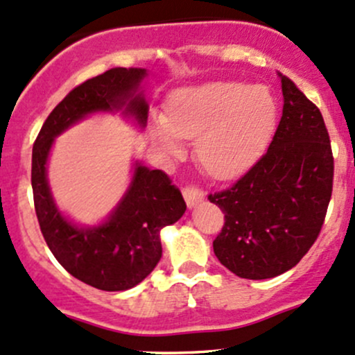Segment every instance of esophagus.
<instances>
[{"label": "esophagus", "mask_w": 355, "mask_h": 355, "mask_svg": "<svg viewBox=\"0 0 355 355\" xmlns=\"http://www.w3.org/2000/svg\"><path fill=\"white\" fill-rule=\"evenodd\" d=\"M182 194H184V200H186V203H188L189 208L196 207V205L201 203L205 198V193L194 184L184 186V188H182Z\"/></svg>", "instance_id": "esophagus-1"}]
</instances>
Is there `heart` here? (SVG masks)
I'll return each instance as SVG.
<instances>
[{"instance_id": "obj_1", "label": "heart", "mask_w": 355, "mask_h": 355, "mask_svg": "<svg viewBox=\"0 0 355 355\" xmlns=\"http://www.w3.org/2000/svg\"><path fill=\"white\" fill-rule=\"evenodd\" d=\"M277 116L276 100L264 86L211 83L173 94L152 137L164 152H181L180 139H197L196 159L211 176L232 178L255 161Z\"/></svg>"}]
</instances>
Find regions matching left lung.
<instances>
[{"mask_svg":"<svg viewBox=\"0 0 355 355\" xmlns=\"http://www.w3.org/2000/svg\"><path fill=\"white\" fill-rule=\"evenodd\" d=\"M283 116L268 152L208 200L225 213L218 261L245 279H269L303 259L320 235L334 186V155L318 106L277 72Z\"/></svg>","mask_w":355,"mask_h":355,"instance_id":"left-lung-1","label":"left lung"}]
</instances>
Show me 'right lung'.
I'll use <instances>...</instances> for the list:
<instances>
[{
	"label": "right lung",
	"mask_w": 355,
	"mask_h": 355,
	"mask_svg": "<svg viewBox=\"0 0 355 355\" xmlns=\"http://www.w3.org/2000/svg\"><path fill=\"white\" fill-rule=\"evenodd\" d=\"M146 69L115 67L76 86L42 125L32 150L33 205L49 249L67 272L103 291H125L142 283L162 257L161 228L186 211L184 198L171 178L137 164L132 184L100 227L79 228L57 209L47 184L52 142L76 121L94 112L125 108L146 127L148 105L139 91Z\"/></svg>",
	"instance_id": "1"
}]
</instances>
